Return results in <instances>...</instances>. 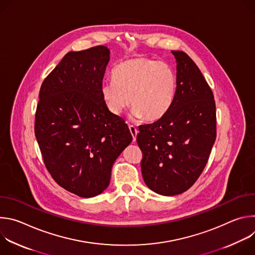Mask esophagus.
Wrapping results in <instances>:
<instances>
[{"label": "esophagus", "instance_id": "obj_1", "mask_svg": "<svg viewBox=\"0 0 255 255\" xmlns=\"http://www.w3.org/2000/svg\"><path fill=\"white\" fill-rule=\"evenodd\" d=\"M129 130H130V133H131V135L133 137V141H136V136H137V133H138L137 128L135 126H133V125H130L129 126Z\"/></svg>", "mask_w": 255, "mask_h": 255}]
</instances>
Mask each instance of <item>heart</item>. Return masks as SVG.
<instances>
[{"label":"heart","instance_id":"obj_1","mask_svg":"<svg viewBox=\"0 0 255 255\" xmlns=\"http://www.w3.org/2000/svg\"><path fill=\"white\" fill-rule=\"evenodd\" d=\"M113 82L104 83L102 98L108 110L120 115L129 106L132 116L154 122L170 108L175 91L176 77L165 62L138 56L119 63L112 72Z\"/></svg>","mask_w":255,"mask_h":255}]
</instances>
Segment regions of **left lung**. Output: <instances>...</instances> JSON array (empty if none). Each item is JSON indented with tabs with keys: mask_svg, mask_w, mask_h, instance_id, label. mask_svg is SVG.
Segmentation results:
<instances>
[{
	"mask_svg": "<svg viewBox=\"0 0 255 255\" xmlns=\"http://www.w3.org/2000/svg\"><path fill=\"white\" fill-rule=\"evenodd\" d=\"M176 59V91L165 115L139 126L141 171L146 186L162 196L189 190L203 172L216 139L214 95L201 70L184 51Z\"/></svg>",
	"mask_w": 255,
	"mask_h": 255,
	"instance_id": "1",
	"label": "left lung"
}]
</instances>
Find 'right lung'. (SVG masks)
Listing matches in <instances>:
<instances>
[{"instance_id":"1","label":"right lung","mask_w":255,"mask_h":255,"mask_svg":"<svg viewBox=\"0 0 255 255\" xmlns=\"http://www.w3.org/2000/svg\"><path fill=\"white\" fill-rule=\"evenodd\" d=\"M109 60L103 45L68 52L43 81L36 108L35 136L48 172L82 198L107 189L115 160L132 141L102 98Z\"/></svg>"}]
</instances>
